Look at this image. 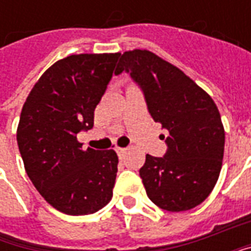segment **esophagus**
<instances>
[{"label": "esophagus", "mask_w": 251, "mask_h": 251, "mask_svg": "<svg viewBox=\"0 0 251 251\" xmlns=\"http://www.w3.org/2000/svg\"><path fill=\"white\" fill-rule=\"evenodd\" d=\"M115 152L118 153V156H120V157H122V156L126 153V149L125 148H115Z\"/></svg>", "instance_id": "obj_1"}]
</instances>
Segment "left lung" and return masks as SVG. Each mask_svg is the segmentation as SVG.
<instances>
[{
  "label": "left lung",
  "instance_id": "left-lung-1",
  "mask_svg": "<svg viewBox=\"0 0 251 251\" xmlns=\"http://www.w3.org/2000/svg\"><path fill=\"white\" fill-rule=\"evenodd\" d=\"M130 74L148 110L168 130L164 157L147 154L140 169L154 204L180 212L199 205L215 187L225 152V129L215 102L174 64L147 50L121 55L115 75Z\"/></svg>",
  "mask_w": 251,
  "mask_h": 251
}]
</instances>
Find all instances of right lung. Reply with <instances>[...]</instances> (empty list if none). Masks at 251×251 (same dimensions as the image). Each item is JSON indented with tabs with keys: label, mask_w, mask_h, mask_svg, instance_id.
<instances>
[{
	"label": "right lung",
	"mask_w": 251,
	"mask_h": 251,
	"mask_svg": "<svg viewBox=\"0 0 251 251\" xmlns=\"http://www.w3.org/2000/svg\"><path fill=\"white\" fill-rule=\"evenodd\" d=\"M121 53H80L57 60L25 100L17 144L25 171L50 204L67 215L94 214L113 198L118 156L82 149L76 134L94 126V110Z\"/></svg>",
	"instance_id": "obj_1"
}]
</instances>
